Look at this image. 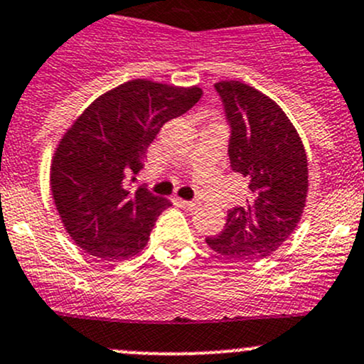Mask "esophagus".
<instances>
[{"instance_id":"esophagus-1","label":"esophagus","mask_w":364,"mask_h":364,"mask_svg":"<svg viewBox=\"0 0 364 364\" xmlns=\"http://www.w3.org/2000/svg\"><path fill=\"white\" fill-rule=\"evenodd\" d=\"M179 205H181V208H185V209H188V211H193V209H197L198 202H195V200H179Z\"/></svg>"}]
</instances>
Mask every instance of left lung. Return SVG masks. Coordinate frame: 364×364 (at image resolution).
Masks as SVG:
<instances>
[{"mask_svg": "<svg viewBox=\"0 0 364 364\" xmlns=\"http://www.w3.org/2000/svg\"><path fill=\"white\" fill-rule=\"evenodd\" d=\"M230 125L228 159L250 183L246 204L227 214L208 246L233 259L270 256L296 228L309 190L307 155L296 129L277 102L246 83L214 85Z\"/></svg>", "mask_w": 364, "mask_h": 364, "instance_id": "obj_1", "label": "left lung"}]
</instances>
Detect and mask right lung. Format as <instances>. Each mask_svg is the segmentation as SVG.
<instances>
[{
	"label": "right lung",
	"instance_id": "obj_1",
	"mask_svg": "<svg viewBox=\"0 0 364 364\" xmlns=\"http://www.w3.org/2000/svg\"><path fill=\"white\" fill-rule=\"evenodd\" d=\"M200 95L198 87L132 80L99 95L68 129L53 153L50 186L63 225L83 251L124 262L146 246L171 202L143 186L131 192L127 178L143 169L162 125Z\"/></svg>",
	"mask_w": 364,
	"mask_h": 364
}]
</instances>
